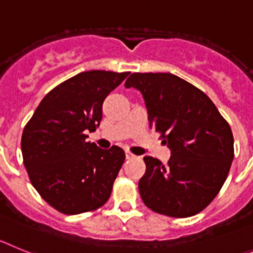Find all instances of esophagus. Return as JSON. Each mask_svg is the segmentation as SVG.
Here are the masks:
<instances>
[{"label":"esophagus","instance_id":"34e87169","mask_svg":"<svg viewBox=\"0 0 253 253\" xmlns=\"http://www.w3.org/2000/svg\"><path fill=\"white\" fill-rule=\"evenodd\" d=\"M126 159H131V158H135V154H132L129 150H126Z\"/></svg>","mask_w":253,"mask_h":253}]
</instances>
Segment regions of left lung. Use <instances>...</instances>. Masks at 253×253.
<instances>
[{
	"label": "left lung",
	"instance_id": "obj_1",
	"mask_svg": "<svg viewBox=\"0 0 253 253\" xmlns=\"http://www.w3.org/2000/svg\"><path fill=\"white\" fill-rule=\"evenodd\" d=\"M140 90L150 128L172 151L167 164L145 157L139 181L142 201L158 214L188 218L218 195L234 158L233 133L211 99L168 72H135L125 83Z\"/></svg>",
	"mask_w": 253,
	"mask_h": 253
}]
</instances>
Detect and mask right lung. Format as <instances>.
Segmentation results:
<instances>
[{"mask_svg": "<svg viewBox=\"0 0 253 253\" xmlns=\"http://www.w3.org/2000/svg\"><path fill=\"white\" fill-rule=\"evenodd\" d=\"M129 72L91 70L52 89L24 127L21 151L34 188L66 215L93 211L108 201L125 162L118 146L86 141L102 121V105Z\"/></svg>", "mask_w": 253, "mask_h": 253, "instance_id": "obj_1", "label": "right lung"}]
</instances>
